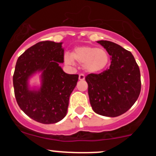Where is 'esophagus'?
Wrapping results in <instances>:
<instances>
[{
	"instance_id": "esophagus-1",
	"label": "esophagus",
	"mask_w": 156,
	"mask_h": 156,
	"mask_svg": "<svg viewBox=\"0 0 156 156\" xmlns=\"http://www.w3.org/2000/svg\"><path fill=\"white\" fill-rule=\"evenodd\" d=\"M79 80H84L85 76L83 75V74H80V75H79Z\"/></svg>"
}]
</instances>
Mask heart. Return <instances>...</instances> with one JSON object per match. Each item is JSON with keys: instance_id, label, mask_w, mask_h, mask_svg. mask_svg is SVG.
I'll list each match as a JSON object with an SVG mask.
<instances>
[{"instance_id": "b5f03b06", "label": "heart", "mask_w": 156, "mask_h": 156, "mask_svg": "<svg viewBox=\"0 0 156 156\" xmlns=\"http://www.w3.org/2000/svg\"><path fill=\"white\" fill-rule=\"evenodd\" d=\"M65 62L74 65L75 61L83 64V68L89 73H98L107 68L109 64V54L104 48L91 46L76 47L71 55L66 54Z\"/></svg>"}]
</instances>
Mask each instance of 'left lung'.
Wrapping results in <instances>:
<instances>
[{
	"mask_svg": "<svg viewBox=\"0 0 156 156\" xmlns=\"http://www.w3.org/2000/svg\"><path fill=\"white\" fill-rule=\"evenodd\" d=\"M111 55L109 69L85 78L94 112L108 117L119 116L131 108L140 92V69L131 52L108 41H97Z\"/></svg>",
	"mask_w": 156,
	"mask_h": 156,
	"instance_id": "left-lung-1",
	"label": "left lung"
}]
</instances>
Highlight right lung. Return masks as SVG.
<instances>
[{"label": "right lung", "instance_id": "obj_1", "mask_svg": "<svg viewBox=\"0 0 156 156\" xmlns=\"http://www.w3.org/2000/svg\"><path fill=\"white\" fill-rule=\"evenodd\" d=\"M62 43L41 41L19 56L13 75L16 101L29 117L44 124L59 122L67 113L69 100L76 86L77 74L66 73ZM41 73V87L32 89L28 80Z\"/></svg>", "mask_w": 156, "mask_h": 156}]
</instances>
